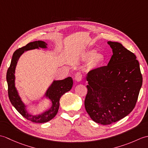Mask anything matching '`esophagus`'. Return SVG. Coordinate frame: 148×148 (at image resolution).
Here are the masks:
<instances>
[{
    "label": "esophagus",
    "instance_id": "esophagus-1",
    "mask_svg": "<svg viewBox=\"0 0 148 148\" xmlns=\"http://www.w3.org/2000/svg\"><path fill=\"white\" fill-rule=\"evenodd\" d=\"M82 74H81V72H77L75 76V79L77 82H80V81H82Z\"/></svg>",
    "mask_w": 148,
    "mask_h": 148
}]
</instances>
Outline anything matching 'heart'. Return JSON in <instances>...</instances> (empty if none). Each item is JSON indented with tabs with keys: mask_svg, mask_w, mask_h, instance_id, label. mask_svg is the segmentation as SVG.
<instances>
[{
	"mask_svg": "<svg viewBox=\"0 0 148 148\" xmlns=\"http://www.w3.org/2000/svg\"><path fill=\"white\" fill-rule=\"evenodd\" d=\"M95 50H88L86 51L84 54V58L86 60H89L91 59V64L93 66L99 65L103 60V56L101 53H95Z\"/></svg>",
	"mask_w": 148,
	"mask_h": 148,
	"instance_id": "1",
	"label": "heart"
}]
</instances>
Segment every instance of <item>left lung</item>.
<instances>
[{
	"label": "left lung",
	"instance_id": "1",
	"mask_svg": "<svg viewBox=\"0 0 148 148\" xmlns=\"http://www.w3.org/2000/svg\"><path fill=\"white\" fill-rule=\"evenodd\" d=\"M108 44L113 55L108 65L88 73L84 100L86 111L92 120L104 125L120 120L132 111L143 84L136 56L121 43Z\"/></svg>",
	"mask_w": 148,
	"mask_h": 148
}]
</instances>
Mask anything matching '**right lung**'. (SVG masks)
<instances>
[{"label": "right lung", "instance_id": "right-lung-1", "mask_svg": "<svg viewBox=\"0 0 148 148\" xmlns=\"http://www.w3.org/2000/svg\"><path fill=\"white\" fill-rule=\"evenodd\" d=\"M48 44L42 40H37L27 44L26 46L16 49L12 55L10 66L8 70L6 79L8 85V95L9 100L15 109L27 119L34 123H46L51 120L57 114L60 97L66 92L70 91L73 85V80L71 77H68L62 80H54L44 95L51 102V106L46 111L39 114H31L28 112L27 106L21 100L15 86V69L21 55L29 50L43 48L46 49Z\"/></svg>", "mask_w": 148, "mask_h": 148}]
</instances>
